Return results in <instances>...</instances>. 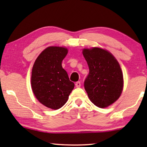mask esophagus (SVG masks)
Returning <instances> with one entry per match:
<instances>
[{"label":"esophagus","mask_w":147,"mask_h":147,"mask_svg":"<svg viewBox=\"0 0 147 147\" xmlns=\"http://www.w3.org/2000/svg\"><path fill=\"white\" fill-rule=\"evenodd\" d=\"M75 86L76 88H80V87L81 86V83L80 82H76L75 84Z\"/></svg>","instance_id":"34e87169"}]
</instances>
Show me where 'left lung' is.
Returning <instances> with one entry per match:
<instances>
[{
    "label": "left lung",
    "instance_id": "8db88e82",
    "mask_svg": "<svg viewBox=\"0 0 147 147\" xmlns=\"http://www.w3.org/2000/svg\"><path fill=\"white\" fill-rule=\"evenodd\" d=\"M83 55L89 73L84 88L90 100L104 108L120 97L123 89V74L119 62L106 50L98 47L84 49Z\"/></svg>",
    "mask_w": 147,
    "mask_h": 147
}]
</instances>
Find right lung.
Returning a JSON list of instances; mask_svg holds the SVG:
<instances>
[{"instance_id":"add662e5","label":"right lung","mask_w":147,"mask_h":147,"mask_svg":"<svg viewBox=\"0 0 147 147\" xmlns=\"http://www.w3.org/2000/svg\"><path fill=\"white\" fill-rule=\"evenodd\" d=\"M67 49L49 47L37 58L32 67L31 86L39 102L47 108L58 109L68 100L74 87L61 62Z\"/></svg>"}]
</instances>
